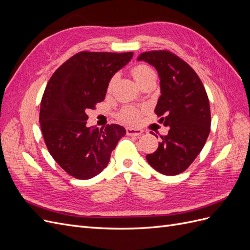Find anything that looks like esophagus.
Wrapping results in <instances>:
<instances>
[{
	"label": "esophagus",
	"mask_w": 250,
	"mask_h": 250,
	"mask_svg": "<svg viewBox=\"0 0 250 250\" xmlns=\"http://www.w3.org/2000/svg\"><path fill=\"white\" fill-rule=\"evenodd\" d=\"M126 132L128 135H140L143 133V130L141 129H135V128H131V127H128L126 128Z\"/></svg>",
	"instance_id": "esophagus-1"
}]
</instances>
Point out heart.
I'll return each instance as SVG.
<instances>
[{"instance_id":"b5f03b06","label":"heart","mask_w":250,"mask_h":250,"mask_svg":"<svg viewBox=\"0 0 250 250\" xmlns=\"http://www.w3.org/2000/svg\"><path fill=\"white\" fill-rule=\"evenodd\" d=\"M130 74L131 76L134 78V80L137 81L139 84L141 85L142 83L151 78V77H155V72L152 69V66H150L147 63L144 62H139L135 63L130 67ZM116 81V76H112L111 79L108 82L107 89L111 90L113 84H115ZM143 108H138L134 106H126L119 113V118L123 121L125 123L128 124H137L140 122V120L143 115Z\"/></svg>"}]
</instances>
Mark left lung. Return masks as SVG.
<instances>
[{"instance_id":"left-lung-1","label":"left lung","mask_w":250,"mask_h":250,"mask_svg":"<svg viewBox=\"0 0 250 250\" xmlns=\"http://www.w3.org/2000/svg\"><path fill=\"white\" fill-rule=\"evenodd\" d=\"M138 60L152 64L161 78L162 95L155 115L165 126L155 152L147 154L151 167L164 175L186 171L200 153L210 131V108L203 83L193 67L173 52H143Z\"/></svg>"}]
</instances>
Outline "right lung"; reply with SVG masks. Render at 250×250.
<instances>
[{
    "mask_svg": "<svg viewBox=\"0 0 250 250\" xmlns=\"http://www.w3.org/2000/svg\"><path fill=\"white\" fill-rule=\"evenodd\" d=\"M132 52L81 51L60 65L44 89L40 111L42 137L50 154L67 174L89 179L106 167L112 150L126 134L123 126L86 127V112L104 100L113 74Z\"/></svg>",
    "mask_w": 250,
    "mask_h": 250,
    "instance_id": "right-lung-1",
    "label": "right lung"
}]
</instances>
